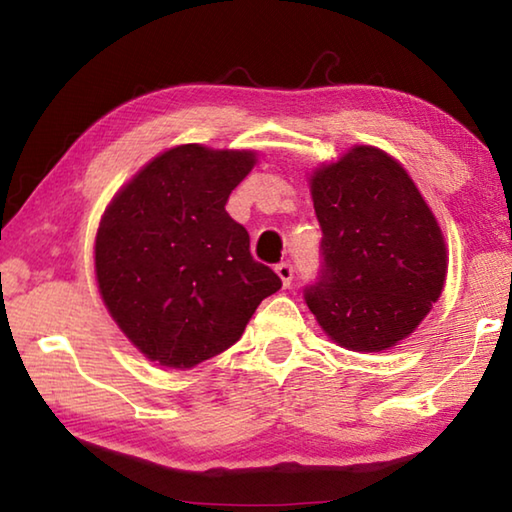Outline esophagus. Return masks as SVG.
Masks as SVG:
<instances>
[{
  "mask_svg": "<svg viewBox=\"0 0 512 512\" xmlns=\"http://www.w3.org/2000/svg\"><path fill=\"white\" fill-rule=\"evenodd\" d=\"M275 273L280 275V280H282L284 287H291V280H293V266H291L289 262L277 264V266H275Z\"/></svg>",
  "mask_w": 512,
  "mask_h": 512,
  "instance_id": "esophagus-1",
  "label": "esophagus"
}]
</instances>
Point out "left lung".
Segmentation results:
<instances>
[{
	"label": "left lung",
	"instance_id": "left-lung-1",
	"mask_svg": "<svg viewBox=\"0 0 512 512\" xmlns=\"http://www.w3.org/2000/svg\"><path fill=\"white\" fill-rule=\"evenodd\" d=\"M309 185L323 266L305 289L307 307L343 348H393L443 293L447 248L436 216L402 164L375 146L323 164Z\"/></svg>",
	"mask_w": 512,
	"mask_h": 512
}]
</instances>
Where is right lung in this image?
<instances>
[{
	"label": "right lung",
	"mask_w": 512,
	"mask_h": 512,
	"mask_svg": "<svg viewBox=\"0 0 512 512\" xmlns=\"http://www.w3.org/2000/svg\"><path fill=\"white\" fill-rule=\"evenodd\" d=\"M253 167V151L176 146L103 212L94 244L101 298L146 359L185 370L216 357L282 287L250 255L244 225L225 212Z\"/></svg>",
	"instance_id": "obj_1"
}]
</instances>
